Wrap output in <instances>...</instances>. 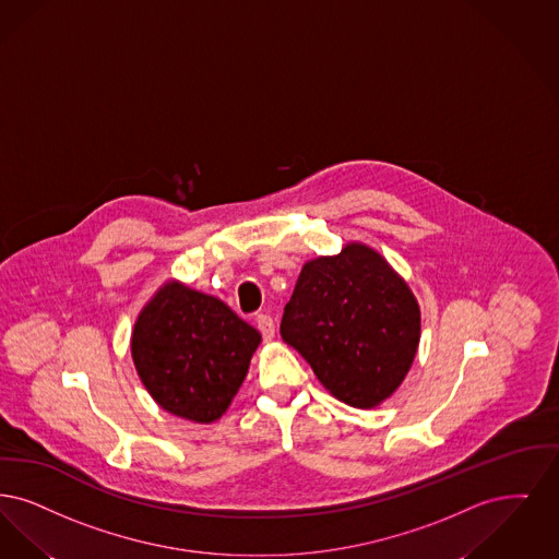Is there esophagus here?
<instances>
[{
	"label": "esophagus",
	"instance_id": "34e87169",
	"mask_svg": "<svg viewBox=\"0 0 559 559\" xmlns=\"http://www.w3.org/2000/svg\"><path fill=\"white\" fill-rule=\"evenodd\" d=\"M257 328L261 330V334H263V338H265V341H271V338L275 336V323H273V319L265 316V313L257 316Z\"/></svg>",
	"mask_w": 559,
	"mask_h": 559
}]
</instances>
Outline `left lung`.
Returning <instances> with one entry per match:
<instances>
[{
	"instance_id": "1",
	"label": "left lung",
	"mask_w": 559,
	"mask_h": 559,
	"mask_svg": "<svg viewBox=\"0 0 559 559\" xmlns=\"http://www.w3.org/2000/svg\"><path fill=\"white\" fill-rule=\"evenodd\" d=\"M421 332L419 305L389 261L365 243L305 263L280 334L338 401L371 409L405 380Z\"/></svg>"
}]
</instances>
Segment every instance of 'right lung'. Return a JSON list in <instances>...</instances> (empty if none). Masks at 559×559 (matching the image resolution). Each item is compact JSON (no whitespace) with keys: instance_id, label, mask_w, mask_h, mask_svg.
Segmentation results:
<instances>
[{"instance_id":"1","label":"right lung","mask_w":559,"mask_h":559,"mask_svg":"<svg viewBox=\"0 0 559 559\" xmlns=\"http://www.w3.org/2000/svg\"><path fill=\"white\" fill-rule=\"evenodd\" d=\"M261 334L223 300L167 282L131 334V357L150 396L177 417L217 421L248 373Z\"/></svg>"}]
</instances>
